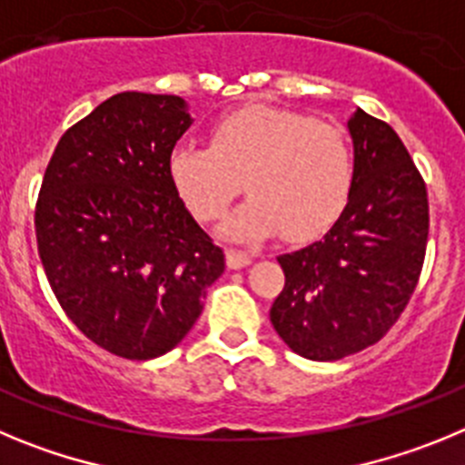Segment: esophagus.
I'll use <instances>...</instances> for the list:
<instances>
[{"label": "esophagus", "instance_id": "1", "mask_svg": "<svg viewBox=\"0 0 465 465\" xmlns=\"http://www.w3.org/2000/svg\"><path fill=\"white\" fill-rule=\"evenodd\" d=\"M225 258H228V268H232V270L246 268V265H252V261H253L252 253L240 252V249H228Z\"/></svg>", "mask_w": 465, "mask_h": 465}]
</instances>
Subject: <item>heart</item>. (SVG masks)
I'll list each match as a JSON object with an SVG mask.
<instances>
[{
  "instance_id": "obj_1",
  "label": "heart",
  "mask_w": 465,
  "mask_h": 465,
  "mask_svg": "<svg viewBox=\"0 0 465 465\" xmlns=\"http://www.w3.org/2000/svg\"><path fill=\"white\" fill-rule=\"evenodd\" d=\"M170 174L186 207L204 223L225 216L244 182L252 200L228 221L237 240L277 230L291 242L323 235L354 188V151L338 125L289 109L246 106L219 118L212 146L176 143Z\"/></svg>"
}]
</instances>
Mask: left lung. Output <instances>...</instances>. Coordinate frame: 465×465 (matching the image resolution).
Returning <instances> with one entry per match:
<instances>
[{"instance_id":"8db88e82","label":"left lung","mask_w":465,"mask_h":465,"mask_svg":"<svg viewBox=\"0 0 465 465\" xmlns=\"http://www.w3.org/2000/svg\"><path fill=\"white\" fill-rule=\"evenodd\" d=\"M354 188L326 237L279 256L270 322L295 354L338 361L384 338L424 268L429 193L389 123L356 109Z\"/></svg>"}]
</instances>
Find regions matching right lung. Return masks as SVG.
<instances>
[{
	"instance_id": "add662e5",
	"label": "right lung",
	"mask_w": 465,
	"mask_h": 465,
	"mask_svg": "<svg viewBox=\"0 0 465 465\" xmlns=\"http://www.w3.org/2000/svg\"><path fill=\"white\" fill-rule=\"evenodd\" d=\"M191 127L176 94L118 93L60 137L35 209L39 258L64 314L130 361L167 354L225 270L170 174Z\"/></svg>"
}]
</instances>
